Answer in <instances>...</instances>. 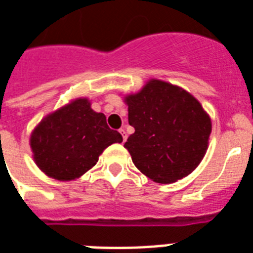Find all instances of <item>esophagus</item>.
Instances as JSON below:
<instances>
[{"label": "esophagus", "mask_w": 253, "mask_h": 253, "mask_svg": "<svg viewBox=\"0 0 253 253\" xmlns=\"http://www.w3.org/2000/svg\"><path fill=\"white\" fill-rule=\"evenodd\" d=\"M119 132L122 134V139H123V142H126V139H127L126 130H125V128H121V130H119Z\"/></svg>", "instance_id": "obj_1"}]
</instances>
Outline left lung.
Instances as JSON below:
<instances>
[{"mask_svg":"<svg viewBox=\"0 0 253 253\" xmlns=\"http://www.w3.org/2000/svg\"><path fill=\"white\" fill-rule=\"evenodd\" d=\"M128 123L135 132L125 143L142 173L160 184L190 174L201 162L212 131L211 118L185 89L150 80L126 96Z\"/></svg>","mask_w":253,"mask_h":253,"instance_id":"left-lung-1","label":"left lung"}]
</instances>
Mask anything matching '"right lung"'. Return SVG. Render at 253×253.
<instances>
[{
  "instance_id": "obj_1",
  "label": "right lung",
  "mask_w": 253,
  "mask_h": 253,
  "mask_svg": "<svg viewBox=\"0 0 253 253\" xmlns=\"http://www.w3.org/2000/svg\"><path fill=\"white\" fill-rule=\"evenodd\" d=\"M121 142V134L107 126L104 114L93 111L87 99H76L48 115L31 136L37 166L59 181L83 175L107 146Z\"/></svg>"
}]
</instances>
